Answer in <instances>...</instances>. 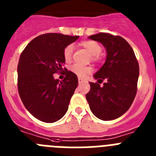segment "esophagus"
I'll list each match as a JSON object with an SVG mask.
<instances>
[{
    "label": "esophagus",
    "mask_w": 156,
    "mask_h": 156,
    "mask_svg": "<svg viewBox=\"0 0 156 156\" xmlns=\"http://www.w3.org/2000/svg\"><path fill=\"white\" fill-rule=\"evenodd\" d=\"M85 81V80L83 79V78H78V82H79V83H81V82H84V81Z\"/></svg>",
    "instance_id": "1"
}]
</instances>
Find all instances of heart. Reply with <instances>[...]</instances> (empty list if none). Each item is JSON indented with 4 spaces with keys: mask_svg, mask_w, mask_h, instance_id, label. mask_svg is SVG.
<instances>
[{
    "mask_svg": "<svg viewBox=\"0 0 156 156\" xmlns=\"http://www.w3.org/2000/svg\"><path fill=\"white\" fill-rule=\"evenodd\" d=\"M81 47H83L89 53V54L93 56L92 59L94 61H99V54H100L102 48L96 42L92 41V40H86V41L81 42L80 43ZM73 53V47L71 45H69L66 47L64 50V57L66 61H69L71 59ZM71 72H73L75 75L78 77H85L87 74L91 72V68L88 67H83L79 64H74L71 68Z\"/></svg>",
    "mask_w": 156,
    "mask_h": 156,
    "instance_id": "obj_1",
    "label": "heart"
}]
</instances>
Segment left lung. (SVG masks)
<instances>
[{"mask_svg": "<svg viewBox=\"0 0 156 156\" xmlns=\"http://www.w3.org/2000/svg\"><path fill=\"white\" fill-rule=\"evenodd\" d=\"M106 48V61L93 78L102 82H90L86 99L92 113L102 120H112L125 113L137 92L139 65L132 47L123 38L99 33L88 36Z\"/></svg>", "mask_w": 156, "mask_h": 156, "instance_id": "1", "label": "left lung"}]
</instances>
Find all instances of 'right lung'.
Segmentation results:
<instances>
[{
    "label": "right lung",
    "instance_id": "1",
    "mask_svg": "<svg viewBox=\"0 0 156 156\" xmlns=\"http://www.w3.org/2000/svg\"><path fill=\"white\" fill-rule=\"evenodd\" d=\"M79 36L47 33L33 40L22 53L18 65V88L28 111L38 120L54 123L68 109L78 84V77L67 71L62 81L54 74L63 70L64 50ZM65 69V68H64Z\"/></svg>",
    "mask_w": 156,
    "mask_h": 156
}]
</instances>
